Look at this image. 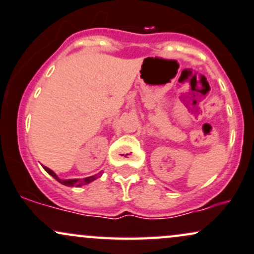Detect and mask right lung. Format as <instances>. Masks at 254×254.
Returning a JSON list of instances; mask_svg holds the SVG:
<instances>
[{
  "label": "right lung",
  "instance_id": "1",
  "mask_svg": "<svg viewBox=\"0 0 254 254\" xmlns=\"http://www.w3.org/2000/svg\"><path fill=\"white\" fill-rule=\"evenodd\" d=\"M45 169V172L48 174H50L51 176H53L54 179H56L60 184L64 185V186H75V187H80L82 185H87L90 184V182H92L93 180H96V179H98L99 176L102 175V173H98L97 175H93V176H90V178H85V179H70V180H61V179L58 178V175H56L55 173L53 172V170H50L49 168L47 167H43Z\"/></svg>",
  "mask_w": 254,
  "mask_h": 254
}]
</instances>
